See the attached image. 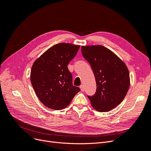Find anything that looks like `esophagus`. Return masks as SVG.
I'll use <instances>...</instances> for the list:
<instances>
[{
    "label": "esophagus",
    "instance_id": "34e87169",
    "mask_svg": "<svg viewBox=\"0 0 151 151\" xmlns=\"http://www.w3.org/2000/svg\"><path fill=\"white\" fill-rule=\"evenodd\" d=\"M80 88H81V91H82V92H84V86H83V84L80 86Z\"/></svg>",
    "mask_w": 151,
    "mask_h": 151
}]
</instances>
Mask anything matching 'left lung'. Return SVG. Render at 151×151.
<instances>
[{"instance_id":"1","label":"left lung","mask_w":151,"mask_h":151,"mask_svg":"<svg viewBox=\"0 0 151 151\" xmlns=\"http://www.w3.org/2000/svg\"><path fill=\"white\" fill-rule=\"evenodd\" d=\"M81 50L96 82L95 94L88 96L91 104L98 111H110L122 103L129 89V70L115 53L101 45L83 46Z\"/></svg>"}]
</instances>
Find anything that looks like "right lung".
Returning a JSON list of instances; mask_svg holds the SVG:
<instances>
[{
	"mask_svg": "<svg viewBox=\"0 0 151 151\" xmlns=\"http://www.w3.org/2000/svg\"><path fill=\"white\" fill-rule=\"evenodd\" d=\"M80 46L61 43L53 45L36 60L31 70V83L40 100L48 108L60 110L80 91L73 86L67 65Z\"/></svg>",
	"mask_w": 151,
	"mask_h": 151,
	"instance_id": "right-lung-1",
	"label": "right lung"
}]
</instances>
